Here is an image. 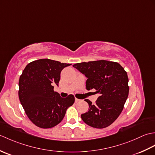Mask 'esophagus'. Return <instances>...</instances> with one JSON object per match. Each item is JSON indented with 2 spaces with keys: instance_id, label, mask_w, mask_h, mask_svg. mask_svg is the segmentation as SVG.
I'll list each match as a JSON object with an SVG mask.
<instances>
[{
  "instance_id": "1",
  "label": "esophagus",
  "mask_w": 155,
  "mask_h": 155,
  "mask_svg": "<svg viewBox=\"0 0 155 155\" xmlns=\"http://www.w3.org/2000/svg\"><path fill=\"white\" fill-rule=\"evenodd\" d=\"M79 101H81L80 99H78V98H75V102H76V103H78V102H79Z\"/></svg>"
}]
</instances>
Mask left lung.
<instances>
[{
    "label": "left lung",
    "instance_id": "8db88e82",
    "mask_svg": "<svg viewBox=\"0 0 155 155\" xmlns=\"http://www.w3.org/2000/svg\"><path fill=\"white\" fill-rule=\"evenodd\" d=\"M87 78V90L95 89L100 94L94 104L86 99L88 110L81 114L87 124L103 128L117 119L123 109L129 87L127 72L118 62L104 60L72 65Z\"/></svg>",
    "mask_w": 155,
    "mask_h": 155
}]
</instances>
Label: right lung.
<instances>
[{
    "label": "right lung",
    "instance_id": "obj_1",
    "mask_svg": "<svg viewBox=\"0 0 155 155\" xmlns=\"http://www.w3.org/2000/svg\"><path fill=\"white\" fill-rule=\"evenodd\" d=\"M70 65L48 58L39 59L28 64L22 71L18 82L19 100L36 126L54 127L74 103L72 94L62 98L54 91V86L58 87L62 70Z\"/></svg>",
    "mask_w": 155,
    "mask_h": 155
}]
</instances>
